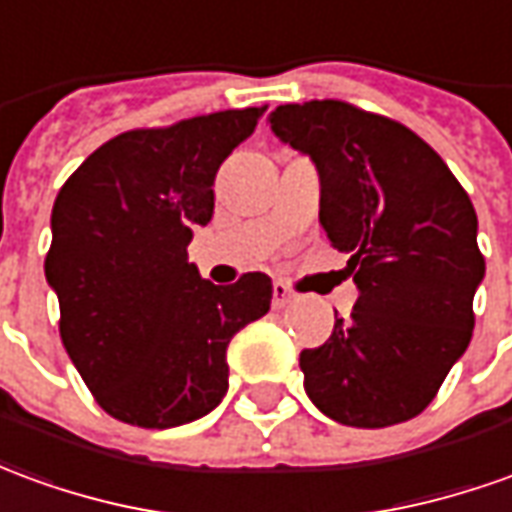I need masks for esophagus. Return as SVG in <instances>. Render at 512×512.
Returning a JSON list of instances; mask_svg holds the SVG:
<instances>
[{"instance_id": "esophagus-1", "label": "esophagus", "mask_w": 512, "mask_h": 512, "mask_svg": "<svg viewBox=\"0 0 512 512\" xmlns=\"http://www.w3.org/2000/svg\"><path fill=\"white\" fill-rule=\"evenodd\" d=\"M274 307H288L291 302H296V291H291L285 282H274Z\"/></svg>"}]
</instances>
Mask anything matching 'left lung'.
<instances>
[{
	"mask_svg": "<svg viewBox=\"0 0 512 512\" xmlns=\"http://www.w3.org/2000/svg\"><path fill=\"white\" fill-rule=\"evenodd\" d=\"M268 121L316 163L318 221L360 291L349 321L335 313L330 338L299 355L310 402L366 430L418 416L474 330L485 257L471 199L399 121L338 99L280 105Z\"/></svg>",
	"mask_w": 512,
	"mask_h": 512,
	"instance_id": "8db88e82",
	"label": "left lung"
}]
</instances>
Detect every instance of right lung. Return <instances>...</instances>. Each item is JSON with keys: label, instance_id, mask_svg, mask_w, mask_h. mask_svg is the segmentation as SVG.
I'll use <instances>...</instances> for the list:
<instances>
[{"label": "right lung", "instance_id": "add662e5", "mask_svg": "<svg viewBox=\"0 0 512 512\" xmlns=\"http://www.w3.org/2000/svg\"><path fill=\"white\" fill-rule=\"evenodd\" d=\"M266 107L221 110L110 138L71 174L52 207L46 282L60 338L99 407L132 427L169 430L227 393V346L271 307L249 271L213 285L188 263L213 219L216 171Z\"/></svg>", "mask_w": 512, "mask_h": 512}]
</instances>
